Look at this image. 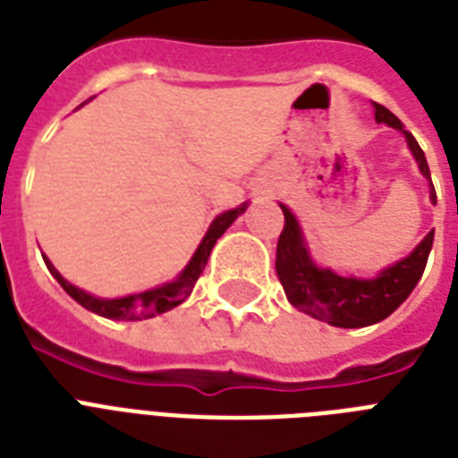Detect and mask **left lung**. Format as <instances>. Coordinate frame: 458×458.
Here are the masks:
<instances>
[{
  "label": "left lung",
  "mask_w": 458,
  "mask_h": 458,
  "mask_svg": "<svg viewBox=\"0 0 458 458\" xmlns=\"http://www.w3.org/2000/svg\"><path fill=\"white\" fill-rule=\"evenodd\" d=\"M376 106L377 123L390 125L404 132L406 145L411 149L413 158L419 161L420 173L430 178L426 154L419 147L411 132L404 131V123L399 121L383 104ZM435 204V187L430 192ZM285 214V228L278 237V251H276V271L283 283L290 304L300 311L309 313L313 318L326 320L335 327H366L387 318L402 301L413 293V287L426 271L428 254L433 250L435 230H430L416 250L397 261L390 268H385L377 278H342L330 268H318L309 257L304 244L300 223L293 211L280 204Z\"/></svg>",
  "instance_id": "1"
}]
</instances>
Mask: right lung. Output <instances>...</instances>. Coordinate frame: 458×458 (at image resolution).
Listing matches in <instances>:
<instances>
[{
  "label": "right lung",
  "mask_w": 458,
  "mask_h": 458,
  "mask_svg": "<svg viewBox=\"0 0 458 458\" xmlns=\"http://www.w3.org/2000/svg\"><path fill=\"white\" fill-rule=\"evenodd\" d=\"M244 208H247V204H242V207H237V208H230V211L218 216V218L211 223V228L207 230V235H204L201 244L197 247V251H194V257L190 259V264L185 266V271L178 276V280L165 283V285L161 287H154V290H147V293L128 294V297H121V300H99V297H92V294H88L85 290L71 285L68 280L61 278V273L54 268L49 259H45V264L54 278L59 280V285L64 287V290H66V293L71 294L78 304L85 306L88 311L97 313V316H104V318H114V320L154 318V316H158V313L171 311L173 306L182 304V301L190 297L194 283H197V278H199L201 271H204V266H207L208 254H211V250H214L216 240H218V237H221L230 225H233V221H235L237 216L242 214Z\"/></svg>",
  "instance_id": "add662e5"
}]
</instances>
